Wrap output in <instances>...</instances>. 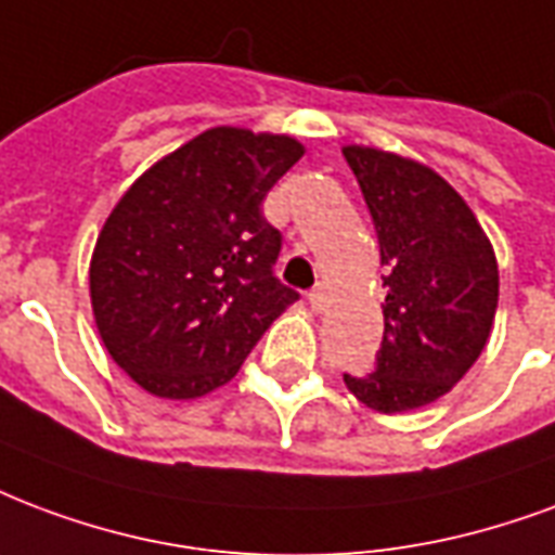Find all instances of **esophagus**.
<instances>
[{"label":"esophagus","mask_w":555,"mask_h":555,"mask_svg":"<svg viewBox=\"0 0 555 555\" xmlns=\"http://www.w3.org/2000/svg\"><path fill=\"white\" fill-rule=\"evenodd\" d=\"M309 302H311V309L314 311H323V306H326V294H323V288H311L309 291Z\"/></svg>","instance_id":"34e87169"}]
</instances>
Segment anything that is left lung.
Returning <instances> with one entry per match:
<instances>
[{
	"mask_svg": "<svg viewBox=\"0 0 555 555\" xmlns=\"http://www.w3.org/2000/svg\"><path fill=\"white\" fill-rule=\"evenodd\" d=\"M344 158L376 225L388 288L376 367L344 382L376 412H412L444 397L486 347L500 294L494 249L435 170L371 146H344Z\"/></svg>",
	"mask_w": 555,
	"mask_h": 555,
	"instance_id": "left-lung-1",
	"label": "left lung"
}]
</instances>
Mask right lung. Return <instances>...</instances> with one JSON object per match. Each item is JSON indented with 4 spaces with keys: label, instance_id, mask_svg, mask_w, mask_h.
<instances>
[{
    "label": "right lung",
    "instance_id": "right-lung-1",
    "mask_svg": "<svg viewBox=\"0 0 555 555\" xmlns=\"http://www.w3.org/2000/svg\"><path fill=\"white\" fill-rule=\"evenodd\" d=\"M302 152L285 134L208 129L111 211L90 261V302L111 359L143 391H215L299 299L273 273L282 232L261 203Z\"/></svg>",
    "mask_w": 555,
    "mask_h": 555
}]
</instances>
